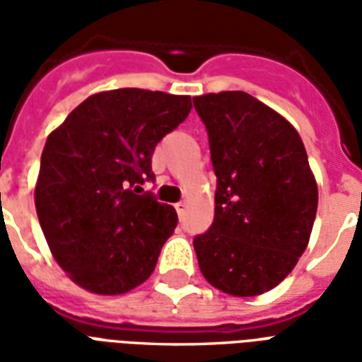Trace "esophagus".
<instances>
[{
  "label": "esophagus",
  "instance_id": "esophagus-1",
  "mask_svg": "<svg viewBox=\"0 0 362 362\" xmlns=\"http://www.w3.org/2000/svg\"><path fill=\"white\" fill-rule=\"evenodd\" d=\"M176 207V213H178V217L184 219V215H186V209H188V204L186 202H178V204L174 205Z\"/></svg>",
  "mask_w": 362,
  "mask_h": 362
}]
</instances>
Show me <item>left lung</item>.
I'll return each mask as SVG.
<instances>
[{
	"label": "left lung",
	"mask_w": 362,
	"mask_h": 362,
	"mask_svg": "<svg viewBox=\"0 0 362 362\" xmlns=\"http://www.w3.org/2000/svg\"><path fill=\"white\" fill-rule=\"evenodd\" d=\"M209 135L215 219L194 238L213 287L256 296L277 287L308 246L318 186L300 135L243 90L194 96Z\"/></svg>",
	"instance_id": "1"
}]
</instances>
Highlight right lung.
<instances>
[{"label":"right lung","mask_w":362,"mask_h":362,"mask_svg":"<svg viewBox=\"0 0 362 362\" xmlns=\"http://www.w3.org/2000/svg\"><path fill=\"white\" fill-rule=\"evenodd\" d=\"M192 98L116 89L89 96L44 145L35 205L59 267L96 295L149 279L178 217L143 194L157 143L180 126Z\"/></svg>","instance_id":"1"}]
</instances>
